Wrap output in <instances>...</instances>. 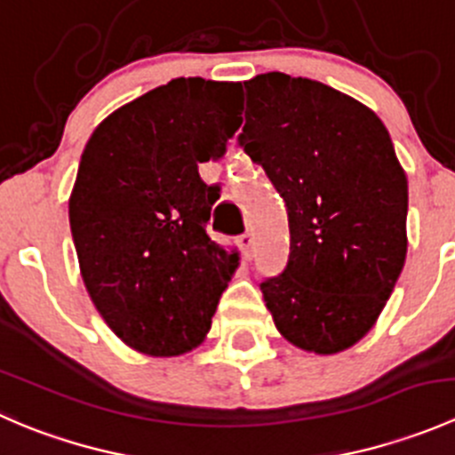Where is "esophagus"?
Masks as SVG:
<instances>
[{
    "label": "esophagus",
    "instance_id": "esophagus-1",
    "mask_svg": "<svg viewBox=\"0 0 455 455\" xmlns=\"http://www.w3.org/2000/svg\"><path fill=\"white\" fill-rule=\"evenodd\" d=\"M237 244H240L242 255H244L246 259H251V257H253V244H255L253 233H244V235L237 237Z\"/></svg>",
    "mask_w": 455,
    "mask_h": 455
}]
</instances>
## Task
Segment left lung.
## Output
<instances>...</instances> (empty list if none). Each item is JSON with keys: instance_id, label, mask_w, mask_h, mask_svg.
I'll return each mask as SVG.
<instances>
[{"instance_id": "obj_1", "label": "left lung", "mask_w": 455, "mask_h": 455, "mask_svg": "<svg viewBox=\"0 0 455 455\" xmlns=\"http://www.w3.org/2000/svg\"><path fill=\"white\" fill-rule=\"evenodd\" d=\"M237 145L288 211L291 255L259 283L292 346L337 355L370 332L407 255V176L380 118L313 79L244 81Z\"/></svg>"}]
</instances>
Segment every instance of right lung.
Returning a JSON list of instances; mask_svg holds the SVG:
<instances>
[{"label": "right lung", "mask_w": 455, "mask_h": 455, "mask_svg": "<svg viewBox=\"0 0 455 455\" xmlns=\"http://www.w3.org/2000/svg\"><path fill=\"white\" fill-rule=\"evenodd\" d=\"M240 84L173 79L109 114L81 156L70 228L112 332L149 356L198 347L240 255L206 235L218 185L198 163L233 139Z\"/></svg>", "instance_id": "obj_1"}]
</instances>
